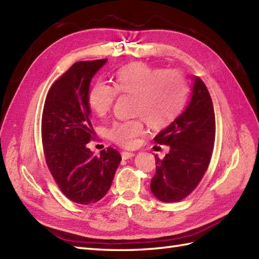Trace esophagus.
<instances>
[{"mask_svg":"<svg viewBox=\"0 0 259 259\" xmlns=\"http://www.w3.org/2000/svg\"><path fill=\"white\" fill-rule=\"evenodd\" d=\"M121 157L123 160H127V159H131L135 157V153L134 152H127V151H123L121 152Z\"/></svg>","mask_w":259,"mask_h":259,"instance_id":"34e87169","label":"esophagus"}]
</instances>
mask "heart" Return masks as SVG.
<instances>
[{
  "mask_svg": "<svg viewBox=\"0 0 259 259\" xmlns=\"http://www.w3.org/2000/svg\"><path fill=\"white\" fill-rule=\"evenodd\" d=\"M134 96V112L141 116L153 130L170 125L181 113L188 97L184 77L173 70L155 68L144 63H130L120 67L112 79V87L97 82L88 94L89 108L98 117L111 110L116 95ZM144 132L141 118L116 122L108 130L111 141L123 148L136 146Z\"/></svg>",
  "mask_w": 259,
  "mask_h": 259,
  "instance_id": "obj_1",
  "label": "heart"
}]
</instances>
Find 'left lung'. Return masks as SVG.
<instances>
[{
  "mask_svg": "<svg viewBox=\"0 0 259 259\" xmlns=\"http://www.w3.org/2000/svg\"><path fill=\"white\" fill-rule=\"evenodd\" d=\"M188 107L155 136L154 142L170 147L163 160L155 155L151 192L158 200L172 203L191 194L206 172L215 141L212 98L200 77H193Z\"/></svg>",
  "mask_w": 259,
  "mask_h": 259,
  "instance_id": "8db88e82",
  "label": "left lung"
}]
</instances>
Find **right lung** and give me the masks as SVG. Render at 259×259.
Returning <instances> with one entry per match:
<instances>
[{
    "label": "right lung",
    "mask_w": 259,
    "mask_h": 259,
    "mask_svg": "<svg viewBox=\"0 0 259 259\" xmlns=\"http://www.w3.org/2000/svg\"><path fill=\"white\" fill-rule=\"evenodd\" d=\"M107 59L77 62L53 83L41 116L46 163L66 197L82 205L98 202L109 191L121 161L107 148L100 157L87 148L93 139L88 105L89 85Z\"/></svg>",
    "instance_id": "1"
}]
</instances>
